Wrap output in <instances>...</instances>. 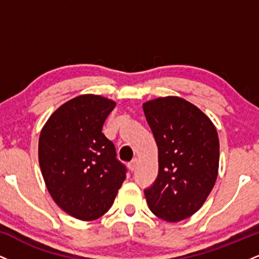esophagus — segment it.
<instances>
[{
    "label": "esophagus",
    "mask_w": 259,
    "mask_h": 259,
    "mask_svg": "<svg viewBox=\"0 0 259 259\" xmlns=\"http://www.w3.org/2000/svg\"><path fill=\"white\" fill-rule=\"evenodd\" d=\"M136 165H138V159H133L132 160V162H130L129 163V164H127V168H129L130 169V170H132V171H134V170H135V168H136Z\"/></svg>",
    "instance_id": "34e87169"
}]
</instances>
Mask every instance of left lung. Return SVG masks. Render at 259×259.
Segmentation results:
<instances>
[{
    "instance_id": "left-lung-1",
    "label": "left lung",
    "mask_w": 259,
    "mask_h": 259,
    "mask_svg": "<svg viewBox=\"0 0 259 259\" xmlns=\"http://www.w3.org/2000/svg\"><path fill=\"white\" fill-rule=\"evenodd\" d=\"M158 147V177L145 190L148 208L180 222L203 206L219 168V139L212 120L189 101L158 97L142 105Z\"/></svg>"
}]
</instances>
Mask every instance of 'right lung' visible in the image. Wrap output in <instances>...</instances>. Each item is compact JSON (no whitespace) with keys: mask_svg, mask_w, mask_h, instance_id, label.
<instances>
[{"mask_svg":"<svg viewBox=\"0 0 259 259\" xmlns=\"http://www.w3.org/2000/svg\"><path fill=\"white\" fill-rule=\"evenodd\" d=\"M114 107L100 95H80L58 107L41 130L38 163L47 190L59 208L80 221L105 214L126 178L102 133Z\"/></svg>","mask_w":259,"mask_h":259,"instance_id":"1","label":"right lung"}]
</instances>
